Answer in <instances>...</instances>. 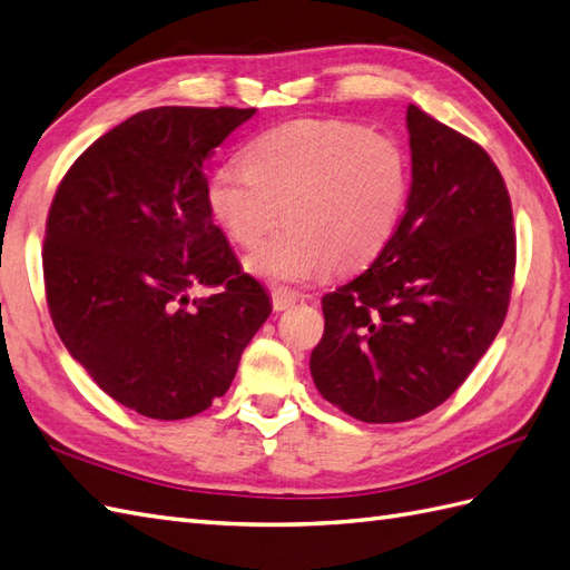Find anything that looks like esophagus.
I'll return each instance as SVG.
<instances>
[{
    "mask_svg": "<svg viewBox=\"0 0 570 570\" xmlns=\"http://www.w3.org/2000/svg\"><path fill=\"white\" fill-rule=\"evenodd\" d=\"M296 301H298L296 291H291L286 286H276L272 291V306H274V311H288Z\"/></svg>",
    "mask_w": 570,
    "mask_h": 570,
    "instance_id": "34e87169",
    "label": "esophagus"
}]
</instances>
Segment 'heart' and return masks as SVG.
I'll use <instances>...</instances> for the list:
<instances>
[{
    "mask_svg": "<svg viewBox=\"0 0 570 570\" xmlns=\"http://www.w3.org/2000/svg\"><path fill=\"white\" fill-rule=\"evenodd\" d=\"M243 163L208 177L206 204L245 247L257 245L284 208L286 228L245 259L262 279L301 284L325 269H364L399 230L410 160L393 136L337 118H306L249 142Z\"/></svg>",
    "mask_w": 570,
    "mask_h": 570,
    "instance_id": "1",
    "label": "heart"
}]
</instances>
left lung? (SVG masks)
I'll use <instances>...</instances> for the list:
<instances>
[{
    "mask_svg": "<svg viewBox=\"0 0 570 570\" xmlns=\"http://www.w3.org/2000/svg\"><path fill=\"white\" fill-rule=\"evenodd\" d=\"M413 184L391 245L323 296L311 374L325 401L362 422H405L469 379L508 315L512 204L479 142L407 106Z\"/></svg>",
    "mask_w": 570,
    "mask_h": 570,
    "instance_id": "1",
    "label": "left lung"
}]
</instances>
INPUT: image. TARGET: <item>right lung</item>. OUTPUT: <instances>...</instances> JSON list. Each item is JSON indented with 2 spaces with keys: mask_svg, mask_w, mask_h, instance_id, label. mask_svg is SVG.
Returning a JSON list of instances; mask_svg holds the SVG:
<instances>
[{
  "mask_svg": "<svg viewBox=\"0 0 570 570\" xmlns=\"http://www.w3.org/2000/svg\"><path fill=\"white\" fill-rule=\"evenodd\" d=\"M253 114L140 111L91 142L52 196V325L97 386L145 417L184 420L220 399L272 313L206 204L210 153ZM198 285L215 294L189 299Z\"/></svg>",
  "mask_w": 570,
  "mask_h": 570,
  "instance_id": "1",
  "label": "right lung"
}]
</instances>
